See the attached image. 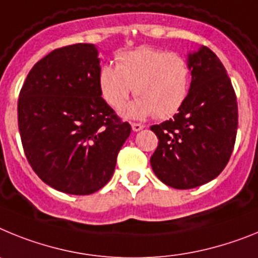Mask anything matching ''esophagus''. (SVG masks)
Here are the masks:
<instances>
[{
    "label": "esophagus",
    "instance_id": "esophagus-1",
    "mask_svg": "<svg viewBox=\"0 0 258 258\" xmlns=\"http://www.w3.org/2000/svg\"><path fill=\"white\" fill-rule=\"evenodd\" d=\"M131 127H132V131H140V130L144 128V124H142V123H131Z\"/></svg>",
    "mask_w": 258,
    "mask_h": 258
}]
</instances>
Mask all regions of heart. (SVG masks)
Returning <instances> with one entry per match:
<instances>
[{
  "instance_id": "obj_1",
  "label": "heart",
  "mask_w": 258,
  "mask_h": 258,
  "mask_svg": "<svg viewBox=\"0 0 258 258\" xmlns=\"http://www.w3.org/2000/svg\"><path fill=\"white\" fill-rule=\"evenodd\" d=\"M189 84L187 59L154 48L124 51L116 57V67L105 64L98 73L102 97L115 110L124 106L134 88L138 98L123 110V115L132 119L174 115L185 101Z\"/></svg>"
}]
</instances>
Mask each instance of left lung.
I'll return each mask as SVG.
<instances>
[{"label":"left lung","mask_w":258,"mask_h":258,"mask_svg":"<svg viewBox=\"0 0 258 258\" xmlns=\"http://www.w3.org/2000/svg\"><path fill=\"white\" fill-rule=\"evenodd\" d=\"M191 87L171 119L151 127L158 147L151 157L154 174L176 189L210 182L227 165L237 130V102L226 69L209 48L188 53Z\"/></svg>","instance_id":"8db88e82"}]
</instances>
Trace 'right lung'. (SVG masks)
I'll return each mask as SVG.
<instances>
[{
    "label": "right lung",
    "instance_id": "right-lung-1",
    "mask_svg": "<svg viewBox=\"0 0 258 258\" xmlns=\"http://www.w3.org/2000/svg\"><path fill=\"white\" fill-rule=\"evenodd\" d=\"M93 44L55 49L27 75L18 126L27 160L42 182L70 195H91L113 176L131 134L101 97Z\"/></svg>",
    "mask_w": 258,
    "mask_h": 258
}]
</instances>
